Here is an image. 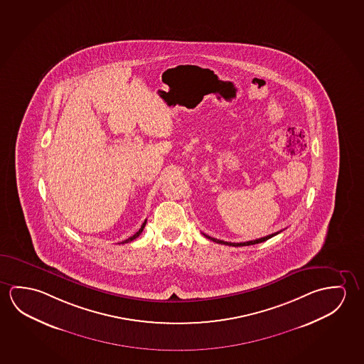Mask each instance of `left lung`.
Here are the masks:
<instances>
[{"label": "left lung", "mask_w": 364, "mask_h": 364, "mask_svg": "<svg viewBox=\"0 0 364 364\" xmlns=\"http://www.w3.org/2000/svg\"><path fill=\"white\" fill-rule=\"evenodd\" d=\"M281 231L273 232V234H271V235H267V237H259V239H255V240H249V242H224V240H219V239H215V237H208V235H206V234H203V235L208 237V239H210V240H213V242H219V244H224V245H230V247H247V245H254V244H258V242H266V240H268V239H271V237H274V235L279 234Z\"/></svg>", "instance_id": "8db88e82"}]
</instances>
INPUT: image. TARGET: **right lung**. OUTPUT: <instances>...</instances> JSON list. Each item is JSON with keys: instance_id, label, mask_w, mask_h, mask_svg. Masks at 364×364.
Listing matches in <instances>:
<instances>
[{"instance_id": "add662e5", "label": "right lung", "mask_w": 364, "mask_h": 364, "mask_svg": "<svg viewBox=\"0 0 364 364\" xmlns=\"http://www.w3.org/2000/svg\"><path fill=\"white\" fill-rule=\"evenodd\" d=\"M145 224H146V220H145L144 223H143V225H141V228H140V229H139V230L136 231L135 234H134L133 237H129V239H127V240H124V242H122V244H125V242H133L134 239H136V237H138L139 235H140V234L143 232V230H144Z\"/></svg>"}]
</instances>
